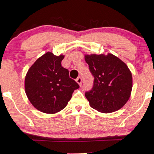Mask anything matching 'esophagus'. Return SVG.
<instances>
[{"instance_id": "1", "label": "esophagus", "mask_w": 154, "mask_h": 154, "mask_svg": "<svg viewBox=\"0 0 154 154\" xmlns=\"http://www.w3.org/2000/svg\"><path fill=\"white\" fill-rule=\"evenodd\" d=\"M76 82L79 84V86H82V77L79 76V77H77V78L76 79Z\"/></svg>"}]
</instances>
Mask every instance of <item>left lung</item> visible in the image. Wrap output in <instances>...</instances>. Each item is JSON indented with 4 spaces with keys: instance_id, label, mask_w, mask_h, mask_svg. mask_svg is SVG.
Listing matches in <instances>:
<instances>
[{
    "instance_id": "obj_1",
    "label": "left lung",
    "mask_w": 154,
    "mask_h": 154,
    "mask_svg": "<svg viewBox=\"0 0 154 154\" xmlns=\"http://www.w3.org/2000/svg\"><path fill=\"white\" fill-rule=\"evenodd\" d=\"M85 60L94 78L92 89L85 92L90 106L105 113L120 109L132 88V73L127 65L111 53L86 55Z\"/></svg>"
}]
</instances>
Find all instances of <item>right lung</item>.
Returning <instances> with one entry per match:
<instances>
[{
    "label": "right lung",
    "mask_w": 154,
    "mask_h": 154,
    "mask_svg": "<svg viewBox=\"0 0 154 154\" xmlns=\"http://www.w3.org/2000/svg\"><path fill=\"white\" fill-rule=\"evenodd\" d=\"M64 56L48 52L38 58L26 73V96L36 109L53 114L66 107L79 86L69 78V71L61 65Z\"/></svg>",
    "instance_id": "1"
}]
</instances>
